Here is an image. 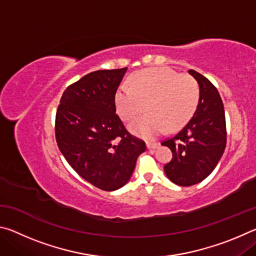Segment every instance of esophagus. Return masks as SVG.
<instances>
[{"label": "esophagus", "instance_id": "obj_1", "mask_svg": "<svg viewBox=\"0 0 256 256\" xmlns=\"http://www.w3.org/2000/svg\"><path fill=\"white\" fill-rule=\"evenodd\" d=\"M158 142H146V148L148 149H154L156 146H158Z\"/></svg>", "mask_w": 256, "mask_h": 256}]
</instances>
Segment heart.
<instances>
[{
  "mask_svg": "<svg viewBox=\"0 0 256 256\" xmlns=\"http://www.w3.org/2000/svg\"><path fill=\"white\" fill-rule=\"evenodd\" d=\"M116 107L124 120H132L148 108L149 114L131 124L136 136L152 138L183 128L192 118L200 100V86L188 74L166 68H146L131 78V86L116 92Z\"/></svg>",
  "mask_w": 256,
  "mask_h": 256,
  "instance_id": "obj_1",
  "label": "heart"
}]
</instances>
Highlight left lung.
<instances>
[{"label": "left lung", "mask_w": 256, "mask_h": 256, "mask_svg": "<svg viewBox=\"0 0 256 256\" xmlns=\"http://www.w3.org/2000/svg\"><path fill=\"white\" fill-rule=\"evenodd\" d=\"M200 86V100L188 123L162 142L172 152L164 170L172 183L190 186L214 170L227 144L226 118L222 97L216 86L200 73L188 70Z\"/></svg>", "instance_id": "left-lung-1"}]
</instances>
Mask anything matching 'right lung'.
Listing matches in <instances>:
<instances>
[{
	"instance_id": "obj_1",
	"label": "right lung",
	"mask_w": 256,
	"mask_h": 256,
	"mask_svg": "<svg viewBox=\"0 0 256 256\" xmlns=\"http://www.w3.org/2000/svg\"><path fill=\"white\" fill-rule=\"evenodd\" d=\"M128 68L98 70L64 90L55 116L58 149L78 175L102 190L131 178L146 146L116 114L115 94Z\"/></svg>"
}]
</instances>
